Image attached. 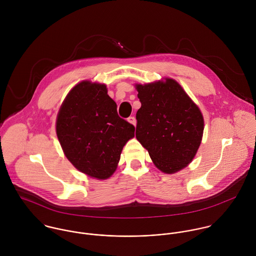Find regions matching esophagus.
Returning <instances> with one entry per match:
<instances>
[{
	"label": "esophagus",
	"instance_id": "esophagus-1",
	"mask_svg": "<svg viewBox=\"0 0 256 256\" xmlns=\"http://www.w3.org/2000/svg\"><path fill=\"white\" fill-rule=\"evenodd\" d=\"M128 122L135 126V125H136V118H135L134 116H130V117L128 118Z\"/></svg>",
	"mask_w": 256,
	"mask_h": 256
}]
</instances>
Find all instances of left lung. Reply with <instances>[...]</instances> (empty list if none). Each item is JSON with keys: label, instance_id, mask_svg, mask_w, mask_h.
<instances>
[{"label": "left lung", "instance_id": "8db88e82", "mask_svg": "<svg viewBox=\"0 0 256 256\" xmlns=\"http://www.w3.org/2000/svg\"><path fill=\"white\" fill-rule=\"evenodd\" d=\"M141 108L136 138L164 174L187 166L201 144L204 119L199 108L174 80L136 84Z\"/></svg>", "mask_w": 256, "mask_h": 256}]
</instances>
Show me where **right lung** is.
Segmentation results:
<instances>
[{
  "instance_id": "add662e5",
  "label": "right lung",
  "mask_w": 256,
  "mask_h": 256,
  "mask_svg": "<svg viewBox=\"0 0 256 256\" xmlns=\"http://www.w3.org/2000/svg\"><path fill=\"white\" fill-rule=\"evenodd\" d=\"M135 127L119 117L104 84L84 80L70 90L56 121L58 140L74 166L98 180L115 172Z\"/></svg>"
}]
</instances>
